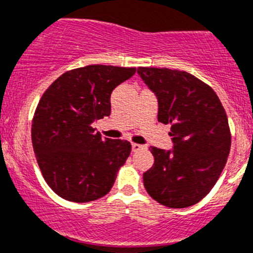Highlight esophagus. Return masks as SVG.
Listing matches in <instances>:
<instances>
[{"label": "esophagus", "instance_id": "34e87169", "mask_svg": "<svg viewBox=\"0 0 253 253\" xmlns=\"http://www.w3.org/2000/svg\"><path fill=\"white\" fill-rule=\"evenodd\" d=\"M143 149H145V146H142V145H140V143L132 142V151L133 152L141 151V150H143Z\"/></svg>", "mask_w": 253, "mask_h": 253}]
</instances>
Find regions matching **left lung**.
<instances>
[{
    "label": "left lung",
    "mask_w": 253,
    "mask_h": 253,
    "mask_svg": "<svg viewBox=\"0 0 253 253\" xmlns=\"http://www.w3.org/2000/svg\"><path fill=\"white\" fill-rule=\"evenodd\" d=\"M156 94L158 120L171 125L174 149L151 146L154 165L143 172L150 197L169 208H186L217 183L231 150L228 118L218 95L197 77L168 68H138Z\"/></svg>",
    "instance_id": "left-lung-1"
}]
</instances>
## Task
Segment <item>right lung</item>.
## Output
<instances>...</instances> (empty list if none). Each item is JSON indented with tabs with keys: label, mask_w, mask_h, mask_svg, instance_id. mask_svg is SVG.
I'll return each mask as SVG.
<instances>
[{
	"label": "right lung",
	"mask_w": 253,
	"mask_h": 253,
	"mask_svg": "<svg viewBox=\"0 0 253 253\" xmlns=\"http://www.w3.org/2000/svg\"><path fill=\"white\" fill-rule=\"evenodd\" d=\"M136 68L87 65L65 72L36 107L31 140L47 185L63 199L85 203L110 192L131 152L125 140L102 138L92 124L111 115V93Z\"/></svg>",
	"instance_id": "1"
}]
</instances>
